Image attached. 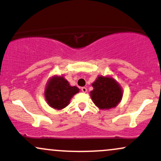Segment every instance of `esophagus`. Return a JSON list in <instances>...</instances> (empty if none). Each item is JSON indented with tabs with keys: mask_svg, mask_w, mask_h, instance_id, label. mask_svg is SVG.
<instances>
[{
	"mask_svg": "<svg viewBox=\"0 0 161 161\" xmlns=\"http://www.w3.org/2000/svg\"><path fill=\"white\" fill-rule=\"evenodd\" d=\"M81 90H82V92H85V93L87 92V88H86V87H82V88H81Z\"/></svg>",
	"mask_w": 161,
	"mask_h": 161,
	"instance_id": "esophagus-1",
	"label": "esophagus"
}]
</instances>
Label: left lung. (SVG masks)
<instances>
[{
  "label": "left lung",
  "instance_id": "1",
  "mask_svg": "<svg viewBox=\"0 0 161 161\" xmlns=\"http://www.w3.org/2000/svg\"><path fill=\"white\" fill-rule=\"evenodd\" d=\"M92 86L94 89L90 95L94 104L101 110L115 108L123 97L121 86L112 77L100 75Z\"/></svg>",
  "mask_w": 161,
  "mask_h": 161
}]
</instances>
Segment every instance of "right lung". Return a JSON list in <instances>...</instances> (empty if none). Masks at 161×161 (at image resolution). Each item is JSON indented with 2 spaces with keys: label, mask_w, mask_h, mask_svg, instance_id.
<instances>
[{
  "label": "right lung",
  "mask_w": 161,
  "mask_h": 161,
  "mask_svg": "<svg viewBox=\"0 0 161 161\" xmlns=\"http://www.w3.org/2000/svg\"><path fill=\"white\" fill-rule=\"evenodd\" d=\"M79 92V88L70 86L64 76L53 75L47 83L45 96L50 107L61 110L69 104L70 99Z\"/></svg>",
  "instance_id": "1"
}]
</instances>
